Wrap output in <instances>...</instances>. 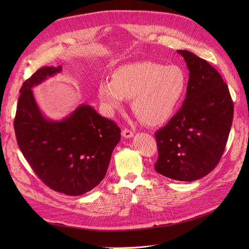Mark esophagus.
I'll use <instances>...</instances> for the list:
<instances>
[{
    "mask_svg": "<svg viewBox=\"0 0 249 249\" xmlns=\"http://www.w3.org/2000/svg\"><path fill=\"white\" fill-rule=\"evenodd\" d=\"M122 136H123L124 138H131V137L134 136V132L132 131V130L125 128V129L123 130V131H122Z\"/></svg>",
    "mask_w": 249,
    "mask_h": 249,
    "instance_id": "obj_1",
    "label": "esophagus"
}]
</instances>
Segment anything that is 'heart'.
<instances>
[{
	"mask_svg": "<svg viewBox=\"0 0 249 249\" xmlns=\"http://www.w3.org/2000/svg\"><path fill=\"white\" fill-rule=\"evenodd\" d=\"M187 86V74L178 65L136 62L118 68L111 81H102L98 98L110 114L122 109L126 99H132V109L139 120L156 126L172 119Z\"/></svg>",
	"mask_w": 249,
	"mask_h": 249,
	"instance_id": "obj_1",
	"label": "heart"
}]
</instances>
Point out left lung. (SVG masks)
<instances>
[{
  "mask_svg": "<svg viewBox=\"0 0 249 249\" xmlns=\"http://www.w3.org/2000/svg\"><path fill=\"white\" fill-rule=\"evenodd\" d=\"M189 69L182 106L155 133L159 174L176 180H197L212 172L224 152L233 120V102L220 73L205 59L178 50Z\"/></svg>",
  "mask_w": 249,
  "mask_h": 249,
  "instance_id": "obj_1",
  "label": "left lung"
}]
</instances>
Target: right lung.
I'll return each instance as SVG.
<instances>
[{"label":"right lung","instance_id":"right-lung-1","mask_svg":"<svg viewBox=\"0 0 249 249\" xmlns=\"http://www.w3.org/2000/svg\"><path fill=\"white\" fill-rule=\"evenodd\" d=\"M61 70L60 65L44 67L24 82L14 129L18 146L38 178L53 191L78 196L93 190L106 176L121 130L85 104L60 121L43 116L32 88Z\"/></svg>","mask_w":249,"mask_h":249}]
</instances>
